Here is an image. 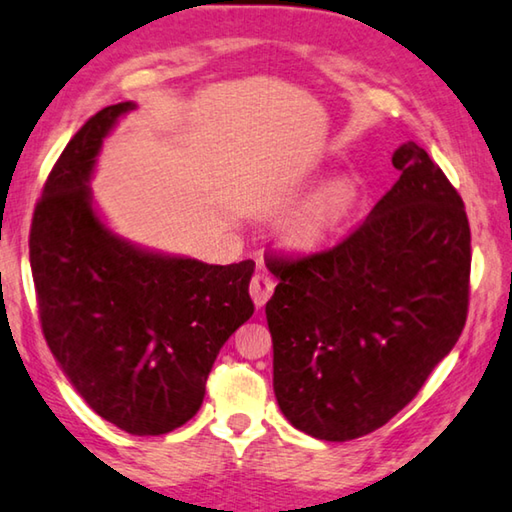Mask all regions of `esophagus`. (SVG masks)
I'll list each match as a JSON object with an SVG mask.
<instances>
[{
    "instance_id": "1",
    "label": "esophagus",
    "mask_w": 512,
    "mask_h": 512,
    "mask_svg": "<svg viewBox=\"0 0 512 512\" xmlns=\"http://www.w3.org/2000/svg\"><path fill=\"white\" fill-rule=\"evenodd\" d=\"M274 281H272V276L270 274H265V272H258L254 279H251V283H249V294H251V299H254V303H256V308H263L267 301L272 299V294H274Z\"/></svg>"
}]
</instances>
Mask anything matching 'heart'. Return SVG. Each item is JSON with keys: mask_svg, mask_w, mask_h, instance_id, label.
<instances>
[{"mask_svg": "<svg viewBox=\"0 0 512 512\" xmlns=\"http://www.w3.org/2000/svg\"><path fill=\"white\" fill-rule=\"evenodd\" d=\"M353 204V188L346 179H333L310 197L301 209L292 215L288 224V238L299 247H315L330 233L339 229Z\"/></svg>", "mask_w": 512, "mask_h": 512, "instance_id": "obj_1", "label": "heart"}]
</instances>
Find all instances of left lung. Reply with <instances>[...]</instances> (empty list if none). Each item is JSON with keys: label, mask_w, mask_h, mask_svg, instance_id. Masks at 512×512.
Returning a JSON list of instances; mask_svg holds the SVG:
<instances>
[{"label": "left lung", "mask_w": 512, "mask_h": 512, "mask_svg": "<svg viewBox=\"0 0 512 512\" xmlns=\"http://www.w3.org/2000/svg\"><path fill=\"white\" fill-rule=\"evenodd\" d=\"M400 179L333 249L272 258L265 315L283 416L319 441H351L414 400L459 342L470 297L461 195L414 141Z\"/></svg>", "instance_id": "left-lung-1"}]
</instances>
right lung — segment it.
I'll return each instance as SVG.
<instances>
[{
    "mask_svg": "<svg viewBox=\"0 0 512 512\" xmlns=\"http://www.w3.org/2000/svg\"><path fill=\"white\" fill-rule=\"evenodd\" d=\"M132 101L103 107L62 150L33 213L29 258L47 344L98 416L134 436L191 420L224 342L254 315V261L206 265L107 227L89 179Z\"/></svg>",
    "mask_w": 512,
    "mask_h": 512,
    "instance_id": "add662e5",
    "label": "right lung"
}]
</instances>
